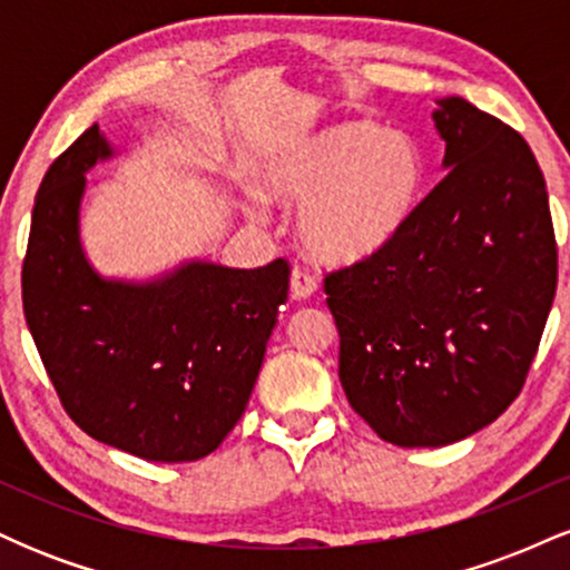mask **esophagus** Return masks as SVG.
<instances>
[{"mask_svg":"<svg viewBox=\"0 0 570 570\" xmlns=\"http://www.w3.org/2000/svg\"><path fill=\"white\" fill-rule=\"evenodd\" d=\"M289 289H292V297L307 299V297H313V294H316L318 281H316V276H311L305 267H294L292 278H289Z\"/></svg>","mask_w":570,"mask_h":570,"instance_id":"34e87169","label":"esophagus"}]
</instances>
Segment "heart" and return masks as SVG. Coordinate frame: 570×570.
<instances>
[{
    "mask_svg": "<svg viewBox=\"0 0 570 570\" xmlns=\"http://www.w3.org/2000/svg\"><path fill=\"white\" fill-rule=\"evenodd\" d=\"M426 181L415 139L348 120L278 136L252 163L248 212L297 206L299 244L326 265L377 257L407 230Z\"/></svg>",
    "mask_w": 570,
    "mask_h": 570,
    "instance_id": "heart-1",
    "label": "heart"
}]
</instances>
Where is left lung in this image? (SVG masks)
<instances>
[{"label": "left lung", "instance_id": "obj_1", "mask_svg": "<svg viewBox=\"0 0 570 570\" xmlns=\"http://www.w3.org/2000/svg\"><path fill=\"white\" fill-rule=\"evenodd\" d=\"M444 179L377 257L324 278L351 407L399 448H442L522 391L558 286L544 174L517 130L436 101Z\"/></svg>", "mask_w": 570, "mask_h": 570}]
</instances>
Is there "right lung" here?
Wrapping results in <instances>:
<instances>
[{
	"label": "right lung",
	"instance_id": "add662e5",
	"mask_svg": "<svg viewBox=\"0 0 570 570\" xmlns=\"http://www.w3.org/2000/svg\"><path fill=\"white\" fill-rule=\"evenodd\" d=\"M115 149L90 126L45 174L31 212L23 313L71 421L94 440L179 463L214 453L244 415L289 292V265L189 263L104 278L85 257V174Z\"/></svg>",
	"mask_w": 570,
	"mask_h": 570
}]
</instances>
